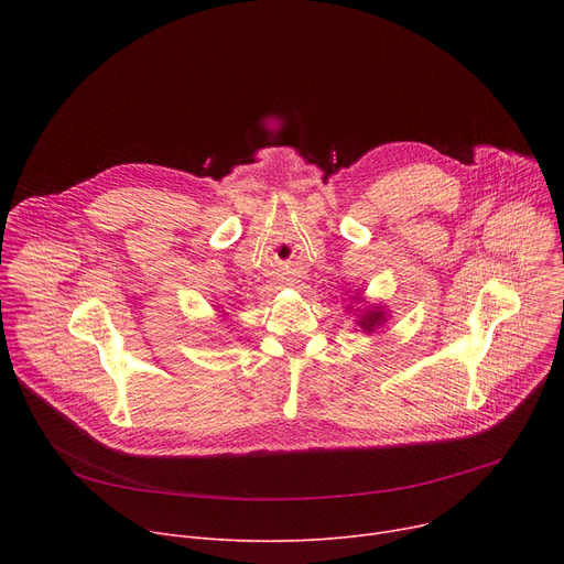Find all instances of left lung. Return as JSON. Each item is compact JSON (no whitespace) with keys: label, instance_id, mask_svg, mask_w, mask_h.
Masks as SVG:
<instances>
[{"label":"left lung","instance_id":"8db88e82","mask_svg":"<svg viewBox=\"0 0 564 564\" xmlns=\"http://www.w3.org/2000/svg\"><path fill=\"white\" fill-rule=\"evenodd\" d=\"M383 322H387V313H383L381 306L361 311V315H359V319H357V324H359V327H361L366 334H372L375 329H379Z\"/></svg>","mask_w":564,"mask_h":564}]
</instances>
